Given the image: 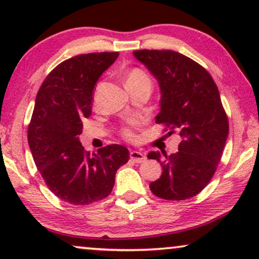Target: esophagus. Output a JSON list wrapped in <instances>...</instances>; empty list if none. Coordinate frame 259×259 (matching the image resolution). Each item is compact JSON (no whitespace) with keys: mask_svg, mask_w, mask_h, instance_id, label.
<instances>
[{"mask_svg":"<svg viewBox=\"0 0 259 259\" xmlns=\"http://www.w3.org/2000/svg\"><path fill=\"white\" fill-rule=\"evenodd\" d=\"M130 158L132 159L134 162H144L145 161V155L141 153V152H138V151H131L130 152Z\"/></svg>","mask_w":259,"mask_h":259,"instance_id":"esophagus-1","label":"esophagus"}]
</instances>
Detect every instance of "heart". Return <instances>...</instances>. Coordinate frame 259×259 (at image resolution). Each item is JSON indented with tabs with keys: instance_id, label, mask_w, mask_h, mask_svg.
Segmentation results:
<instances>
[{
	"instance_id": "b5f03b06",
	"label": "heart",
	"mask_w": 259,
	"mask_h": 259,
	"mask_svg": "<svg viewBox=\"0 0 259 259\" xmlns=\"http://www.w3.org/2000/svg\"><path fill=\"white\" fill-rule=\"evenodd\" d=\"M136 80H148V77L146 76V74L141 72V70L133 69L132 72L128 74V76H127V81H136ZM125 136L130 138L132 137V134H131L130 131H126Z\"/></svg>"
}]
</instances>
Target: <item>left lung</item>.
I'll return each instance as SVG.
<instances>
[{
	"label": "left lung",
	"instance_id": "obj_1",
	"mask_svg": "<svg viewBox=\"0 0 259 259\" xmlns=\"http://www.w3.org/2000/svg\"><path fill=\"white\" fill-rule=\"evenodd\" d=\"M158 81L160 111L155 122L168 134L178 131V152H150L160 162V178L150 184L153 194L167 200L196 196L207 185L221 161L229 136V121L212 76L193 60L173 51L133 52Z\"/></svg>",
	"mask_w": 259,
	"mask_h": 259
}]
</instances>
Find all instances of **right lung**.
<instances>
[{
  "label": "right lung",
  "mask_w": 259,
  "mask_h": 259,
  "mask_svg": "<svg viewBox=\"0 0 259 259\" xmlns=\"http://www.w3.org/2000/svg\"><path fill=\"white\" fill-rule=\"evenodd\" d=\"M119 53H91L56 66L35 99L28 144L49 190L66 203L88 205L112 192L115 173L130 159L121 145L84 151L81 120L92 113L95 83Z\"/></svg>",
  "instance_id": "1"
}]
</instances>
